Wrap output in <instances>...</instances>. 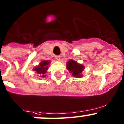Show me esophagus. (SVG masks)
<instances>
[{
  "mask_svg": "<svg viewBox=\"0 0 124 124\" xmlns=\"http://www.w3.org/2000/svg\"><path fill=\"white\" fill-rule=\"evenodd\" d=\"M56 59L57 60V61H59L60 60V59H61V56H56Z\"/></svg>",
  "mask_w": 124,
  "mask_h": 124,
  "instance_id": "obj_1",
  "label": "esophagus"
}]
</instances>
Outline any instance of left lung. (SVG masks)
<instances>
[{"label":"left lung","mask_w":124,"mask_h":124,"mask_svg":"<svg viewBox=\"0 0 124 124\" xmlns=\"http://www.w3.org/2000/svg\"><path fill=\"white\" fill-rule=\"evenodd\" d=\"M67 68L69 70V71L72 73L73 76L80 78L81 73L84 70V67L82 65L78 63L76 61L71 60L67 62Z\"/></svg>","instance_id":"1"}]
</instances>
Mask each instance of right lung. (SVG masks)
Instances as JSON below:
<instances>
[{
    "instance_id": "add662e5",
    "label": "right lung",
    "mask_w": 124,
    "mask_h": 124,
    "mask_svg": "<svg viewBox=\"0 0 124 124\" xmlns=\"http://www.w3.org/2000/svg\"><path fill=\"white\" fill-rule=\"evenodd\" d=\"M50 62H48V61H44L40 63L39 66L35 67L34 68V70L37 72V73L40 74V77L42 78H45V73H46V70L48 68V65L50 63Z\"/></svg>"
}]
</instances>
